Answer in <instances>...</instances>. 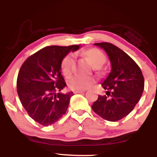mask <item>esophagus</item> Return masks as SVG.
I'll return each mask as SVG.
<instances>
[{
  "label": "esophagus",
  "mask_w": 157,
  "mask_h": 157,
  "mask_svg": "<svg viewBox=\"0 0 157 157\" xmlns=\"http://www.w3.org/2000/svg\"><path fill=\"white\" fill-rule=\"evenodd\" d=\"M85 92L84 90H76V91H74L75 94H79V93H83Z\"/></svg>",
  "instance_id": "obj_1"
}]
</instances>
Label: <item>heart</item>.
I'll return each instance as SVG.
<instances>
[{"instance_id":"b5f03b06","label":"heart","mask_w":157,"mask_h":157,"mask_svg":"<svg viewBox=\"0 0 157 157\" xmlns=\"http://www.w3.org/2000/svg\"><path fill=\"white\" fill-rule=\"evenodd\" d=\"M89 63L94 67L99 68L105 63L106 57L103 52L96 48H89L82 52ZM75 62V55L70 53L65 56L61 61L60 68L63 74L66 76H70L72 74ZM95 82V79L92 77L76 76L68 80V85L72 90H86L91 87Z\"/></svg>"}]
</instances>
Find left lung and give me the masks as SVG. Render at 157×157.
Returning a JSON list of instances; mask_svg holds the SVG:
<instances>
[{"label":"left lung","instance_id":"8db88e82","mask_svg":"<svg viewBox=\"0 0 157 157\" xmlns=\"http://www.w3.org/2000/svg\"><path fill=\"white\" fill-rule=\"evenodd\" d=\"M94 45L107 53L111 70L102 83L107 90L106 95H99L91 108L104 120L118 121L130 113L141 98L145 85L143 75L136 62L117 46L105 42Z\"/></svg>","mask_w":157,"mask_h":157}]
</instances>
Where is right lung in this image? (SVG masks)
<instances>
[{"label":"right lung","instance_id":"obj_1","mask_svg":"<svg viewBox=\"0 0 157 157\" xmlns=\"http://www.w3.org/2000/svg\"><path fill=\"white\" fill-rule=\"evenodd\" d=\"M78 45L51 46L29 57L20 69L17 91L21 104L32 119L44 126L58 121L67 111L73 92L57 93L66 86L60 63Z\"/></svg>","mask_w":157,"mask_h":157}]
</instances>
